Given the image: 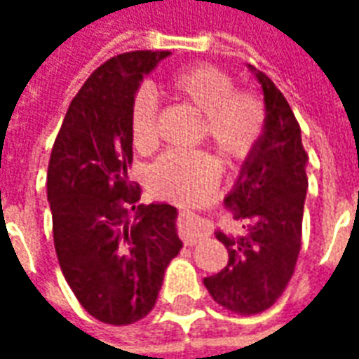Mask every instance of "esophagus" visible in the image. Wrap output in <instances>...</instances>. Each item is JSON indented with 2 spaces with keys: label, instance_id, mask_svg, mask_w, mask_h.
<instances>
[{
  "label": "esophagus",
  "instance_id": "1",
  "mask_svg": "<svg viewBox=\"0 0 359 359\" xmlns=\"http://www.w3.org/2000/svg\"><path fill=\"white\" fill-rule=\"evenodd\" d=\"M180 221H182V241L187 246H194L211 234V226L200 217L192 215L190 211H182Z\"/></svg>",
  "mask_w": 359,
  "mask_h": 359
}]
</instances>
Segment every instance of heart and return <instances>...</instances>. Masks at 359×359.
Masks as SVG:
<instances>
[{
    "label": "heart",
    "instance_id": "b5f03b06",
    "mask_svg": "<svg viewBox=\"0 0 359 359\" xmlns=\"http://www.w3.org/2000/svg\"><path fill=\"white\" fill-rule=\"evenodd\" d=\"M163 88L203 113L202 134L231 161H241L256 149L267 126L264 100L246 88H234L233 79L211 65L184 67L171 73ZM157 100L144 86L130 105V136L136 149L156 142ZM221 175V163L210 149H169L148 172L149 187L175 202H196L211 194Z\"/></svg>",
    "mask_w": 359,
    "mask_h": 359
}]
</instances>
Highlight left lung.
I'll return each instance as SVG.
<instances>
[{
    "label": "left lung",
    "instance_id": "8db88e82",
    "mask_svg": "<svg viewBox=\"0 0 359 359\" xmlns=\"http://www.w3.org/2000/svg\"><path fill=\"white\" fill-rule=\"evenodd\" d=\"M248 67L264 88L267 126L225 198V205L234 219L246 223L248 233L238 238L215 233L229 252V264L217 275L203 278L211 298L238 316L262 313L285 292L302 248L308 190V154L302 146L300 125L269 76Z\"/></svg>",
    "mask_w": 359,
    "mask_h": 359
}]
</instances>
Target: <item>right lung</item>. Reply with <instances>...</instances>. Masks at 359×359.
I'll return each instance as SVG.
<instances>
[{
  "instance_id": "right-lung-1",
  "label": "right lung",
  "mask_w": 359,
  "mask_h": 359,
  "mask_svg": "<svg viewBox=\"0 0 359 359\" xmlns=\"http://www.w3.org/2000/svg\"><path fill=\"white\" fill-rule=\"evenodd\" d=\"M169 51H126L90 74L67 109L48 165L59 265L97 321L130 325L154 309L167 265L182 248L169 203L138 205L130 105L144 74ZM135 217L130 219V210Z\"/></svg>"
}]
</instances>
